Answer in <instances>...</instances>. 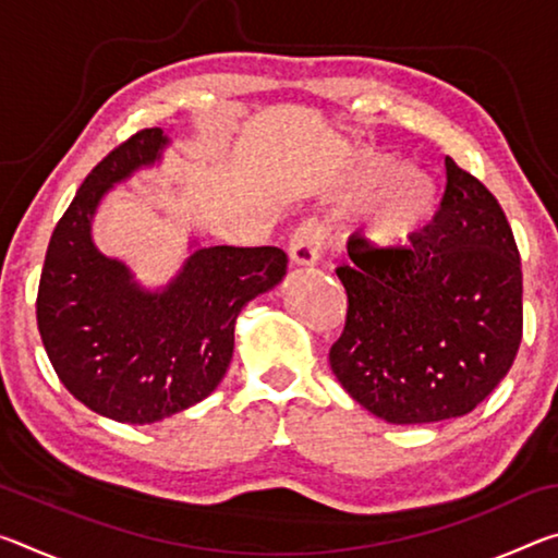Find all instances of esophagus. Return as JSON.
<instances>
[{"label": "esophagus", "mask_w": 558, "mask_h": 558, "mask_svg": "<svg viewBox=\"0 0 558 558\" xmlns=\"http://www.w3.org/2000/svg\"><path fill=\"white\" fill-rule=\"evenodd\" d=\"M325 229L323 223L310 219L292 233L290 239V263L292 266H315L319 260V251H323Z\"/></svg>", "instance_id": "obj_1"}]
</instances>
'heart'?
I'll use <instances>...</instances> for the list:
<instances>
[{
  "label": "heart",
  "mask_w": 558,
  "mask_h": 558,
  "mask_svg": "<svg viewBox=\"0 0 558 558\" xmlns=\"http://www.w3.org/2000/svg\"><path fill=\"white\" fill-rule=\"evenodd\" d=\"M339 199H364L359 209V235L374 253H391L413 241L430 219L438 186L418 167H396L391 157L359 153L335 182Z\"/></svg>",
  "instance_id": "b5f03b06"
}]
</instances>
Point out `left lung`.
<instances>
[{
	"label": "left lung",
	"instance_id": "obj_1",
	"mask_svg": "<svg viewBox=\"0 0 558 558\" xmlns=\"http://www.w3.org/2000/svg\"><path fill=\"white\" fill-rule=\"evenodd\" d=\"M446 194L411 245L374 253L354 233L344 332L329 366L352 399L396 426L470 413L522 342V263L502 206L446 157Z\"/></svg>",
	"mask_w": 558,
	"mask_h": 558
}]
</instances>
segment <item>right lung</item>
I'll list each match as a JSON object with an SVG mask.
<instances>
[{"instance_id":"add662e5","label":"right lung","mask_w":558,"mask_h":558,"mask_svg":"<svg viewBox=\"0 0 558 558\" xmlns=\"http://www.w3.org/2000/svg\"><path fill=\"white\" fill-rule=\"evenodd\" d=\"M159 128L132 135L75 192L46 251L36 323L61 384L90 411L147 426L204 401L233 356L245 302L286 278L276 245L189 243L184 266L149 290L93 241V219L112 186L162 162Z\"/></svg>"}]
</instances>
